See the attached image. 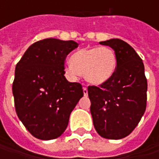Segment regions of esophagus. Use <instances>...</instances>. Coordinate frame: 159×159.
I'll use <instances>...</instances> for the list:
<instances>
[{
    "label": "esophagus",
    "instance_id": "1",
    "mask_svg": "<svg viewBox=\"0 0 159 159\" xmlns=\"http://www.w3.org/2000/svg\"><path fill=\"white\" fill-rule=\"evenodd\" d=\"M83 93H84V95H85V96L88 95V93H89V92H88V89H87V88H84V89H83Z\"/></svg>",
    "mask_w": 159,
    "mask_h": 159
}]
</instances>
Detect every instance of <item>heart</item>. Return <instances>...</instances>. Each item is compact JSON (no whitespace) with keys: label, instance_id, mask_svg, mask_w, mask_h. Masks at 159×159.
I'll return each instance as SVG.
<instances>
[{"label":"heart","instance_id":"heart-1","mask_svg":"<svg viewBox=\"0 0 159 159\" xmlns=\"http://www.w3.org/2000/svg\"><path fill=\"white\" fill-rule=\"evenodd\" d=\"M117 68V57L108 47L85 48L75 52L66 66V71L73 78L84 74L86 80L100 86L109 81Z\"/></svg>","mask_w":159,"mask_h":159}]
</instances>
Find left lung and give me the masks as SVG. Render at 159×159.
I'll use <instances>...</instances> for the list:
<instances>
[{
    "instance_id": "left-lung-1",
    "label": "left lung",
    "mask_w": 159,
    "mask_h": 159,
    "mask_svg": "<svg viewBox=\"0 0 159 159\" xmlns=\"http://www.w3.org/2000/svg\"><path fill=\"white\" fill-rule=\"evenodd\" d=\"M117 57L111 79L99 87L88 88L90 111L95 130L106 139L129 135L143 116L147 102V79L143 60L129 44L119 39L101 41Z\"/></svg>"
}]
</instances>
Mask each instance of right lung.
I'll return each instance as SVG.
<instances>
[{
    "instance_id": "right-lung-1",
    "label": "right lung",
    "mask_w": 159,
    "mask_h": 159,
    "mask_svg": "<svg viewBox=\"0 0 159 159\" xmlns=\"http://www.w3.org/2000/svg\"><path fill=\"white\" fill-rule=\"evenodd\" d=\"M78 46L73 40H39L16 65L12 85L16 112L34 137L45 141L59 137L83 96L82 86L64 77V60Z\"/></svg>"
}]
</instances>
